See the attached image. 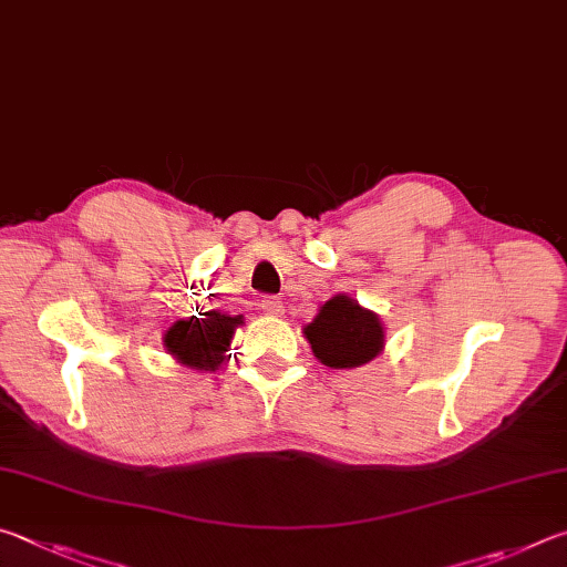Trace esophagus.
<instances>
[{"instance_id": "1", "label": "esophagus", "mask_w": 567, "mask_h": 567, "mask_svg": "<svg viewBox=\"0 0 567 567\" xmlns=\"http://www.w3.org/2000/svg\"><path fill=\"white\" fill-rule=\"evenodd\" d=\"M258 306H261V311H264V313H268V316H278V313H284V303L278 301L276 296H264L261 303H258Z\"/></svg>"}]
</instances>
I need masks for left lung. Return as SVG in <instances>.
Here are the masks:
<instances>
[{
  "label": "left lung",
  "mask_w": 567,
  "mask_h": 567,
  "mask_svg": "<svg viewBox=\"0 0 567 567\" xmlns=\"http://www.w3.org/2000/svg\"><path fill=\"white\" fill-rule=\"evenodd\" d=\"M316 359L329 369H359L379 359L385 346V329L379 313L353 299L349 293H336L319 306L309 326H303Z\"/></svg>",
  "instance_id": "obj_1"
}]
</instances>
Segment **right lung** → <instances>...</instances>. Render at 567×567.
Returning <instances> with one entry per match:
<instances>
[{
  "mask_svg": "<svg viewBox=\"0 0 567 567\" xmlns=\"http://www.w3.org/2000/svg\"><path fill=\"white\" fill-rule=\"evenodd\" d=\"M192 319H182L168 326L164 333V351L176 363L192 371H218L226 361V351L234 341L238 326H244V316H231L221 311H206Z\"/></svg>",
  "mask_w": 567,
  "mask_h": 567,
  "instance_id": "obj_1",
  "label": "right lung"
}]
</instances>
